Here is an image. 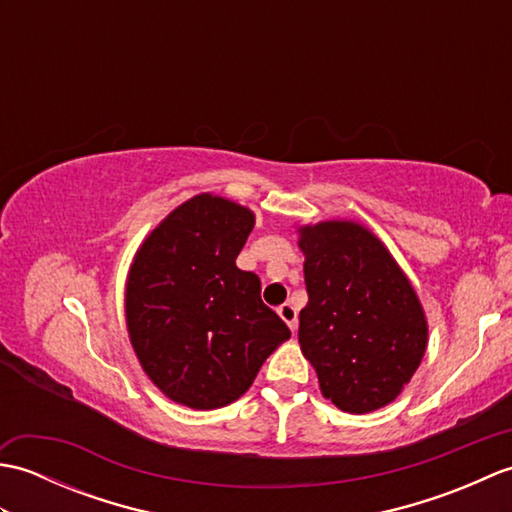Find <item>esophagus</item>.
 I'll use <instances>...</instances> for the list:
<instances>
[{"mask_svg":"<svg viewBox=\"0 0 512 512\" xmlns=\"http://www.w3.org/2000/svg\"><path fill=\"white\" fill-rule=\"evenodd\" d=\"M279 317L288 323V328L295 332L297 330V310L292 308V303H284V306H279Z\"/></svg>","mask_w":512,"mask_h":512,"instance_id":"1","label":"esophagus"}]
</instances>
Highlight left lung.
<instances>
[{
  "mask_svg": "<svg viewBox=\"0 0 512 512\" xmlns=\"http://www.w3.org/2000/svg\"><path fill=\"white\" fill-rule=\"evenodd\" d=\"M308 306L299 343L323 396L341 411L385 407L427 350V321L407 277L367 228L321 222L299 228Z\"/></svg>",
  "mask_w": 512,
  "mask_h": 512,
  "instance_id": "left-lung-1",
  "label": "left lung"
}]
</instances>
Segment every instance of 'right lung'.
<instances>
[{
    "label": "right lung",
    "instance_id": "obj_1",
    "mask_svg": "<svg viewBox=\"0 0 512 512\" xmlns=\"http://www.w3.org/2000/svg\"><path fill=\"white\" fill-rule=\"evenodd\" d=\"M255 215L211 193L167 215L127 277V330L140 365L191 409L231 405L290 336L262 301V281L235 259Z\"/></svg>",
    "mask_w": 512,
    "mask_h": 512
}]
</instances>
